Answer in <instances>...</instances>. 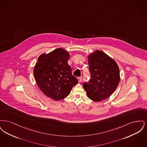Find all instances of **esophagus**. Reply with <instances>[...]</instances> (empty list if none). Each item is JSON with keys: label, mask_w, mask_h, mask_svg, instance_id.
Masks as SVG:
<instances>
[{"label": "esophagus", "mask_w": 147, "mask_h": 147, "mask_svg": "<svg viewBox=\"0 0 147 147\" xmlns=\"http://www.w3.org/2000/svg\"><path fill=\"white\" fill-rule=\"evenodd\" d=\"M78 82H79V83L82 82V78H80V77H78Z\"/></svg>", "instance_id": "esophagus-1"}]
</instances>
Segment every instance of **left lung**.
I'll list each match as a JSON object with an SVG mask.
<instances>
[{
    "instance_id": "1",
    "label": "left lung",
    "mask_w": 147,
    "mask_h": 147,
    "mask_svg": "<svg viewBox=\"0 0 147 147\" xmlns=\"http://www.w3.org/2000/svg\"><path fill=\"white\" fill-rule=\"evenodd\" d=\"M91 78L83 85L88 97L99 102L109 98L119 82V70L116 62L104 52L97 50L88 56Z\"/></svg>"
}]
</instances>
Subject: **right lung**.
Returning <instances> with one entry per match:
<instances>
[{
    "instance_id": "obj_1",
    "label": "right lung",
    "mask_w": 147,
    "mask_h": 147,
    "mask_svg": "<svg viewBox=\"0 0 147 147\" xmlns=\"http://www.w3.org/2000/svg\"><path fill=\"white\" fill-rule=\"evenodd\" d=\"M69 54L57 49L38 58L34 69L36 83L45 95L55 100L66 98L78 83L68 64Z\"/></svg>"
}]
</instances>
